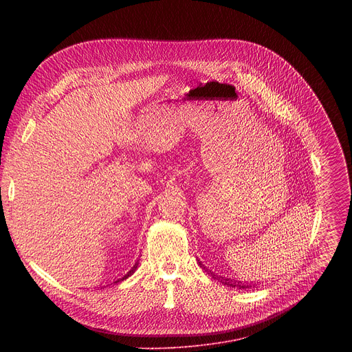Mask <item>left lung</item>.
I'll list each match as a JSON object with an SVG mask.
<instances>
[{
	"instance_id": "1",
	"label": "left lung",
	"mask_w": 352,
	"mask_h": 352,
	"mask_svg": "<svg viewBox=\"0 0 352 352\" xmlns=\"http://www.w3.org/2000/svg\"><path fill=\"white\" fill-rule=\"evenodd\" d=\"M199 265L202 266V263H200V262H199ZM219 280H220V283H223L224 285H227V287H232V288H235V287H236V288H239V289H241V288H249V287H252L250 284H248V285H246V284H243L242 281H232L231 278H226V277H220Z\"/></svg>"
}]
</instances>
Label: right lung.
<instances>
[{
    "label": "right lung",
    "instance_id": "1",
    "mask_svg": "<svg viewBox=\"0 0 352 352\" xmlns=\"http://www.w3.org/2000/svg\"><path fill=\"white\" fill-rule=\"evenodd\" d=\"M138 263H139V262H136V263H135V265H133V267H132V269H131V270H129V272H128V273H126V274H125V276H124V277H122V278H120V280H117V281H116V283H118V281H122V280H125V278H128V277H129V276H131V274H133V272H135V270H136V267H138Z\"/></svg>",
    "mask_w": 352,
    "mask_h": 352
}]
</instances>
